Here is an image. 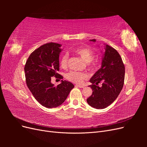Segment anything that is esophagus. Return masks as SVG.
Instances as JSON below:
<instances>
[{
    "label": "esophagus",
    "instance_id": "esophagus-1",
    "mask_svg": "<svg viewBox=\"0 0 147 147\" xmlns=\"http://www.w3.org/2000/svg\"><path fill=\"white\" fill-rule=\"evenodd\" d=\"M75 86L78 87V88H83L85 87V86H84V85H81V84H76V85H75Z\"/></svg>",
    "mask_w": 147,
    "mask_h": 147
}]
</instances>
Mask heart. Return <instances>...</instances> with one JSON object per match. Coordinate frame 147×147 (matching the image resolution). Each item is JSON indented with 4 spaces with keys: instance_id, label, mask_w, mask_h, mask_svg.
I'll return each mask as SVG.
<instances>
[{
    "instance_id": "1",
    "label": "heart",
    "mask_w": 147,
    "mask_h": 147,
    "mask_svg": "<svg viewBox=\"0 0 147 147\" xmlns=\"http://www.w3.org/2000/svg\"><path fill=\"white\" fill-rule=\"evenodd\" d=\"M73 52L80 56L86 63L87 69L91 71H96L99 66V61L98 59H94V53L92 49L88 47L81 46L74 48ZM69 55L64 53L61 56L60 64L62 67L65 68L67 66ZM88 75L86 73L77 71H70L66 74L65 78L69 81L75 83L82 84L86 79Z\"/></svg>"
}]
</instances>
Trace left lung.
<instances>
[{"label":"left lung","mask_w":147,"mask_h":147,"mask_svg":"<svg viewBox=\"0 0 147 147\" xmlns=\"http://www.w3.org/2000/svg\"><path fill=\"white\" fill-rule=\"evenodd\" d=\"M95 42L96 39L90 40ZM102 59L101 68L90 79L92 95L87 99L88 104L97 109H103L115 100L122 90L125 67L118 52L107 45ZM102 83V86L98 84Z\"/></svg>","instance_id":"left-lung-1"}]
</instances>
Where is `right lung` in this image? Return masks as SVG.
Returning a JSON list of instances; mask_svg holds the SVG:
<instances>
[{"label": "right lung", "instance_id": "1", "mask_svg": "<svg viewBox=\"0 0 147 147\" xmlns=\"http://www.w3.org/2000/svg\"><path fill=\"white\" fill-rule=\"evenodd\" d=\"M60 44L47 43L34 50L24 66L27 86L40 104L51 109L61 105L67 97L74 85L68 81L61 80L55 86L51 83L52 77L63 79L59 70Z\"/></svg>", "mask_w": 147, "mask_h": 147}]
</instances>
